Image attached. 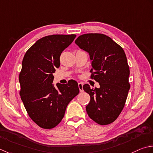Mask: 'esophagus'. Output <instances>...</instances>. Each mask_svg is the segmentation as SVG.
I'll return each instance as SVG.
<instances>
[{
	"label": "esophagus",
	"mask_w": 153,
	"mask_h": 153,
	"mask_svg": "<svg viewBox=\"0 0 153 153\" xmlns=\"http://www.w3.org/2000/svg\"><path fill=\"white\" fill-rule=\"evenodd\" d=\"M78 86H79V88L80 90V92H83V88H82V86H83V84L82 82H79L78 84Z\"/></svg>",
	"instance_id": "obj_1"
}]
</instances>
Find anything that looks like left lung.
<instances>
[{"label":"left lung","mask_w":153,"mask_h":153,"mask_svg":"<svg viewBox=\"0 0 153 153\" xmlns=\"http://www.w3.org/2000/svg\"><path fill=\"white\" fill-rule=\"evenodd\" d=\"M75 43L88 53L94 71L91 76L100 84V88L83 85L90 96L87 114L100 125L110 124L122 111L130 88L126 53L111 38L102 33L83 34L77 37Z\"/></svg>","instance_id":"8db88e82"}]
</instances>
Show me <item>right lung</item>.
I'll return each mask as SVG.
<instances>
[{
	"label": "right lung",
	"mask_w": 153,
	"mask_h": 153,
	"mask_svg": "<svg viewBox=\"0 0 153 153\" xmlns=\"http://www.w3.org/2000/svg\"><path fill=\"white\" fill-rule=\"evenodd\" d=\"M76 35L43 37L27 51L19 75L20 94L24 107L34 122L51 129L61 122L67 105L79 94L76 81L53 83L55 68L60 66L62 51L71 44Z\"/></svg>",
	"instance_id": "obj_1"
}]
</instances>
